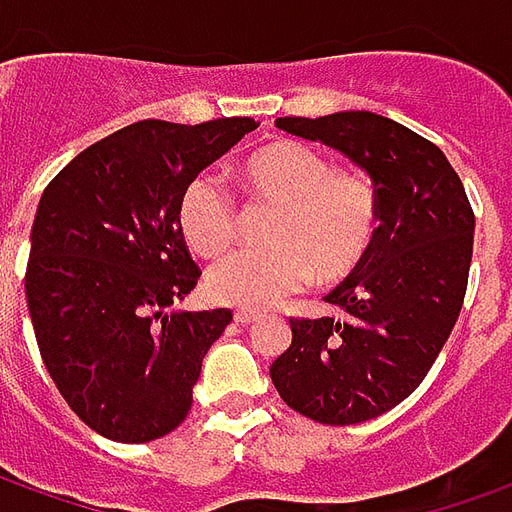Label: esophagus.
Returning a JSON list of instances; mask_svg holds the SVG:
<instances>
[{
  "instance_id": "esophagus-1",
  "label": "esophagus",
  "mask_w": 512,
  "mask_h": 512,
  "mask_svg": "<svg viewBox=\"0 0 512 512\" xmlns=\"http://www.w3.org/2000/svg\"><path fill=\"white\" fill-rule=\"evenodd\" d=\"M260 311H235V322H238V325H252V322H257V319H260Z\"/></svg>"
}]
</instances>
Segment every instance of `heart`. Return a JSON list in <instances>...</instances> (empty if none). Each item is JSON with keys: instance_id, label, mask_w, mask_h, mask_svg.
<instances>
[{"instance_id": "1", "label": "heart", "mask_w": 512, "mask_h": 512, "mask_svg": "<svg viewBox=\"0 0 512 512\" xmlns=\"http://www.w3.org/2000/svg\"><path fill=\"white\" fill-rule=\"evenodd\" d=\"M241 184L252 201L277 204L266 249L218 263L207 277L215 302L271 308L314 280H347L367 260L381 224V196L364 173L333 168L314 148L277 139L243 159ZM176 224L201 257H218L238 238V204L212 173H196L176 204Z\"/></svg>"}]
</instances>
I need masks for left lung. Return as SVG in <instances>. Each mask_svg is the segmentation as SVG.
Wrapping results in <instances>:
<instances>
[{
	"instance_id": "obj_1",
	"label": "left lung",
	"mask_w": 512,
	"mask_h": 512,
	"mask_svg": "<svg viewBox=\"0 0 512 512\" xmlns=\"http://www.w3.org/2000/svg\"><path fill=\"white\" fill-rule=\"evenodd\" d=\"M277 128L350 156L381 196L367 260L325 302L342 316L288 319L271 381L294 412L350 426L406 401L460 316L474 255V210L446 154L373 111L277 117Z\"/></svg>"
}]
</instances>
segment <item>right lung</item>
Instances as JSON below:
<instances>
[{
  "label": "right lung",
  "mask_w": 512,
  "mask_h": 512,
  "mask_svg": "<svg viewBox=\"0 0 512 512\" xmlns=\"http://www.w3.org/2000/svg\"><path fill=\"white\" fill-rule=\"evenodd\" d=\"M257 123L142 120L75 156L38 201L24 274L44 367L69 409L117 443H151L193 406L232 311L165 314L198 285L182 187Z\"/></svg>",
  "instance_id": "obj_1"
}]
</instances>
